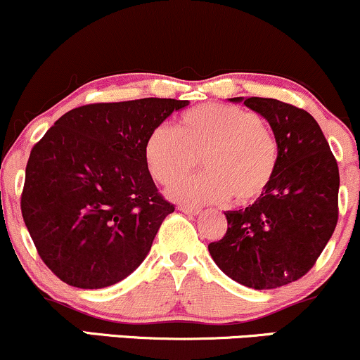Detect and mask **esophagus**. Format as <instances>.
<instances>
[{"instance_id":"1","label":"esophagus","mask_w":360,"mask_h":360,"mask_svg":"<svg viewBox=\"0 0 360 360\" xmlns=\"http://www.w3.org/2000/svg\"><path fill=\"white\" fill-rule=\"evenodd\" d=\"M179 210H181V212H185V214H188V215H197V214H200V209H198V207L185 205V204L180 205Z\"/></svg>"}]
</instances>
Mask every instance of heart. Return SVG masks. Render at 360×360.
<instances>
[{
    "instance_id": "b5f03b06",
    "label": "heart",
    "mask_w": 360,
    "mask_h": 360,
    "mask_svg": "<svg viewBox=\"0 0 360 360\" xmlns=\"http://www.w3.org/2000/svg\"><path fill=\"white\" fill-rule=\"evenodd\" d=\"M198 158L206 172L173 186V198L209 204L234 197L238 204H249L271 185L280 148L259 114L231 104L188 109L179 117L175 129L160 124L145 141L148 170L162 185L184 178Z\"/></svg>"
}]
</instances>
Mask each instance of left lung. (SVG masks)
Here are the masks:
<instances>
[{
	"label": "left lung",
	"instance_id": "1",
	"mask_svg": "<svg viewBox=\"0 0 360 360\" xmlns=\"http://www.w3.org/2000/svg\"><path fill=\"white\" fill-rule=\"evenodd\" d=\"M271 126L280 160L252 205L227 210V232L209 244L215 264L248 288L273 290L314 268L339 219V167L319 122L268 97H234Z\"/></svg>",
	"mask_w": 360,
	"mask_h": 360
}]
</instances>
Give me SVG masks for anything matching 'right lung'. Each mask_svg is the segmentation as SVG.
<instances>
[{"label": "right lung", "mask_w": 360, "mask_h": 360, "mask_svg": "<svg viewBox=\"0 0 360 360\" xmlns=\"http://www.w3.org/2000/svg\"><path fill=\"white\" fill-rule=\"evenodd\" d=\"M185 105L158 97L80 105L32 148L21 214L41 261L63 283L105 288L143 263L175 210L151 179L145 141Z\"/></svg>", "instance_id": "add662e5"}]
</instances>
